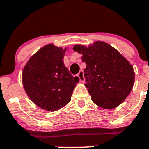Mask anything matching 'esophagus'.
Wrapping results in <instances>:
<instances>
[{
  "instance_id": "esophagus-1",
  "label": "esophagus",
  "mask_w": 149,
  "mask_h": 149,
  "mask_svg": "<svg viewBox=\"0 0 149 149\" xmlns=\"http://www.w3.org/2000/svg\"><path fill=\"white\" fill-rule=\"evenodd\" d=\"M77 76L79 78V80H80L81 82H84V81H85V78H84V76L83 70H80V72L78 73Z\"/></svg>"
}]
</instances>
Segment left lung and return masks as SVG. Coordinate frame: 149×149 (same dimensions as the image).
Masks as SVG:
<instances>
[{
    "label": "left lung",
    "mask_w": 149,
    "mask_h": 149,
    "mask_svg": "<svg viewBox=\"0 0 149 149\" xmlns=\"http://www.w3.org/2000/svg\"><path fill=\"white\" fill-rule=\"evenodd\" d=\"M73 50L83 55L85 86L91 99L100 107L113 109L127 98L135 80L133 67L110 45L96 42L88 47L76 45Z\"/></svg>",
    "instance_id": "left-lung-1"
}]
</instances>
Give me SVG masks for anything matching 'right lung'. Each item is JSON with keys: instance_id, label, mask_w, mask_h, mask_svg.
<instances>
[{"instance_id": "obj_1", "label": "right lung", "mask_w": 149, "mask_h": 149, "mask_svg": "<svg viewBox=\"0 0 149 149\" xmlns=\"http://www.w3.org/2000/svg\"><path fill=\"white\" fill-rule=\"evenodd\" d=\"M65 50L49 44L30 58L22 73L23 86L30 100L42 109L56 111L71 99L79 78L64 65Z\"/></svg>"}]
</instances>
